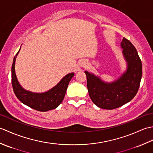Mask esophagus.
I'll return each mask as SVG.
<instances>
[{
  "mask_svg": "<svg viewBox=\"0 0 153 153\" xmlns=\"http://www.w3.org/2000/svg\"><path fill=\"white\" fill-rule=\"evenodd\" d=\"M87 62L85 61H83L82 62V63H81V66L82 67H87Z\"/></svg>",
  "mask_w": 153,
  "mask_h": 153,
  "instance_id": "34e87169",
  "label": "esophagus"
}]
</instances>
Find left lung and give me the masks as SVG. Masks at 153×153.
I'll list each match as a JSON object with an SVG mask.
<instances>
[{"label": "left lung", "mask_w": 153, "mask_h": 153, "mask_svg": "<svg viewBox=\"0 0 153 153\" xmlns=\"http://www.w3.org/2000/svg\"><path fill=\"white\" fill-rule=\"evenodd\" d=\"M121 47L128 67L118 79L106 83L98 76L85 71L89 97L99 108L112 110L122 106L134 98L140 86L142 63L137 51L125 37L121 42Z\"/></svg>", "instance_id": "obj_1"}]
</instances>
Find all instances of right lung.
Masks as SVG:
<instances>
[{
  "instance_id": "obj_1",
  "label": "right lung",
  "mask_w": 153,
  "mask_h": 153,
  "mask_svg": "<svg viewBox=\"0 0 153 153\" xmlns=\"http://www.w3.org/2000/svg\"><path fill=\"white\" fill-rule=\"evenodd\" d=\"M19 50L14 58L12 66V84L16 96L23 104L38 111L47 112L57 108L62 102L74 73L67 74L56 86L45 93H35L25 90L19 83L15 72L16 58Z\"/></svg>"
}]
</instances>
